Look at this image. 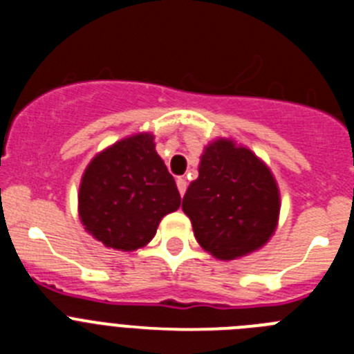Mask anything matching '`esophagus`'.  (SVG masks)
<instances>
[{"mask_svg": "<svg viewBox=\"0 0 354 354\" xmlns=\"http://www.w3.org/2000/svg\"><path fill=\"white\" fill-rule=\"evenodd\" d=\"M177 189H179L180 196H184V193H186L187 189V180L184 179V177H179V179H177Z\"/></svg>", "mask_w": 354, "mask_h": 354, "instance_id": "obj_1", "label": "esophagus"}]
</instances>
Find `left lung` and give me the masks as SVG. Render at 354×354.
Instances as JSON below:
<instances>
[{
  "label": "left lung",
  "mask_w": 354,
  "mask_h": 354,
  "mask_svg": "<svg viewBox=\"0 0 354 354\" xmlns=\"http://www.w3.org/2000/svg\"><path fill=\"white\" fill-rule=\"evenodd\" d=\"M183 211L200 246L216 259L232 261L273 236L280 195L270 168L252 150L221 138L205 147Z\"/></svg>",
  "instance_id": "1"
}]
</instances>
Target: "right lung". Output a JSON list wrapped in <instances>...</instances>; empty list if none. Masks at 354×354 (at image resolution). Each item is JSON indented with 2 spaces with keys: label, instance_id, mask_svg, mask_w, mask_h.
<instances>
[{
  "label": "right lung",
  "instance_id": "1",
  "mask_svg": "<svg viewBox=\"0 0 354 354\" xmlns=\"http://www.w3.org/2000/svg\"><path fill=\"white\" fill-rule=\"evenodd\" d=\"M154 147L152 134H134L102 150L84 170L81 223L108 248H142L162 216L179 209L177 184Z\"/></svg>",
  "mask_w": 354,
  "mask_h": 354
}]
</instances>
